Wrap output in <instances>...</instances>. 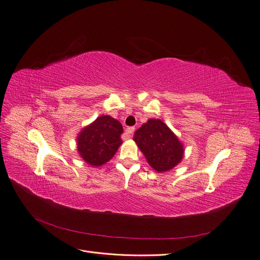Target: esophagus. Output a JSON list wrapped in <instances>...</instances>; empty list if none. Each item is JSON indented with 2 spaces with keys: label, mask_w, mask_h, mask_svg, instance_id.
I'll return each mask as SVG.
<instances>
[{
  "label": "esophagus",
  "mask_w": 260,
  "mask_h": 260,
  "mask_svg": "<svg viewBox=\"0 0 260 260\" xmlns=\"http://www.w3.org/2000/svg\"><path fill=\"white\" fill-rule=\"evenodd\" d=\"M134 131H135V127H127V128L125 129V134L127 135L128 138H131V137H132V135H133Z\"/></svg>",
  "instance_id": "34e87169"
}]
</instances>
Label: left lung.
<instances>
[{"label": "left lung", "mask_w": 260, "mask_h": 260, "mask_svg": "<svg viewBox=\"0 0 260 260\" xmlns=\"http://www.w3.org/2000/svg\"><path fill=\"white\" fill-rule=\"evenodd\" d=\"M134 141L157 172L171 170L183 159L184 146L160 120L150 119L134 135Z\"/></svg>", "instance_id": "left-lung-1"}]
</instances>
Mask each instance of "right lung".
<instances>
[{"instance_id": "add662e5", "label": "right lung", "mask_w": 260, "mask_h": 260, "mask_svg": "<svg viewBox=\"0 0 260 260\" xmlns=\"http://www.w3.org/2000/svg\"><path fill=\"white\" fill-rule=\"evenodd\" d=\"M121 123L110 116H100L77 136V151L90 166L109 161L122 143Z\"/></svg>"}]
</instances>
